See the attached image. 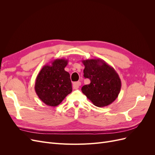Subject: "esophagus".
<instances>
[{"label": "esophagus", "instance_id": "esophagus-1", "mask_svg": "<svg viewBox=\"0 0 155 155\" xmlns=\"http://www.w3.org/2000/svg\"><path fill=\"white\" fill-rule=\"evenodd\" d=\"M81 82L80 81H77V82H74L73 83V88L74 89H78L79 86L81 85Z\"/></svg>", "mask_w": 155, "mask_h": 155}]
</instances>
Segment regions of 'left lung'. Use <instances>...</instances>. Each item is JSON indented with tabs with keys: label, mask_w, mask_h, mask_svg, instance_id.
<instances>
[{
	"label": "left lung",
	"mask_w": 155,
	"mask_h": 155,
	"mask_svg": "<svg viewBox=\"0 0 155 155\" xmlns=\"http://www.w3.org/2000/svg\"><path fill=\"white\" fill-rule=\"evenodd\" d=\"M85 66L84 77L91 83L84 85L81 91L96 107L111 104L118 97L121 83L119 75L113 67L101 59L82 60Z\"/></svg>",
	"instance_id": "obj_1"
}]
</instances>
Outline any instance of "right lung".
Listing matches in <instances>:
<instances>
[{
	"label": "right lung",
	"mask_w": 155,
	"mask_h": 155,
	"mask_svg": "<svg viewBox=\"0 0 155 155\" xmlns=\"http://www.w3.org/2000/svg\"><path fill=\"white\" fill-rule=\"evenodd\" d=\"M68 62L65 59H56L51 64H45L37 75L35 91L46 105L58 106L72 91L70 74L64 70Z\"/></svg>",
	"instance_id": "obj_1"
}]
</instances>
